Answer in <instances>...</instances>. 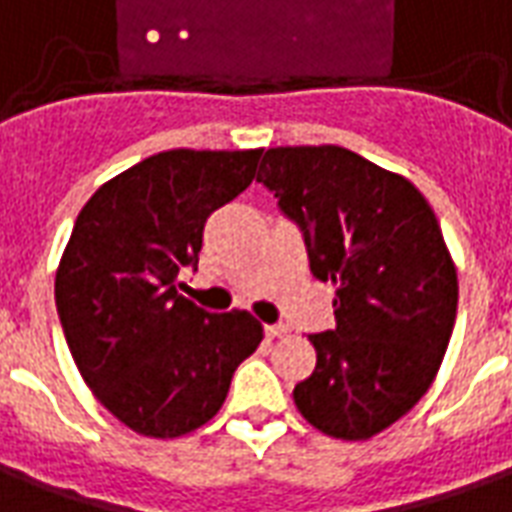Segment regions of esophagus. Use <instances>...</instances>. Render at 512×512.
<instances>
[{"instance_id": "1", "label": "esophagus", "mask_w": 512, "mask_h": 512, "mask_svg": "<svg viewBox=\"0 0 512 512\" xmlns=\"http://www.w3.org/2000/svg\"><path fill=\"white\" fill-rule=\"evenodd\" d=\"M264 333H267V338H281V335L289 333V327L286 324H267Z\"/></svg>"}]
</instances>
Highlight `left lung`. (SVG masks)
<instances>
[{"label":"left lung","mask_w":512,"mask_h":512,"mask_svg":"<svg viewBox=\"0 0 512 512\" xmlns=\"http://www.w3.org/2000/svg\"><path fill=\"white\" fill-rule=\"evenodd\" d=\"M256 182L335 283V327L308 335L316 371L294 404L322 434L371 439L423 398L450 343L458 278L439 220L409 179L333 144L267 149Z\"/></svg>","instance_id":"8db88e82"}]
</instances>
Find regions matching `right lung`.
I'll use <instances>...</instances> for the list:
<instances>
[{"label":"right lung","instance_id":"1","mask_svg":"<svg viewBox=\"0 0 512 512\" xmlns=\"http://www.w3.org/2000/svg\"><path fill=\"white\" fill-rule=\"evenodd\" d=\"M261 149H169L95 190L78 212L54 297L78 371L136 434L174 439L212 420L264 333L248 311L177 292L212 212L256 177Z\"/></svg>","mask_w":512,"mask_h":512}]
</instances>
